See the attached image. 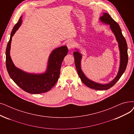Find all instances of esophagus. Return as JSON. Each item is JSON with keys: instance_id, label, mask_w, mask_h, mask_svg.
Returning <instances> with one entry per match:
<instances>
[{"instance_id": "34e87169", "label": "esophagus", "mask_w": 134, "mask_h": 134, "mask_svg": "<svg viewBox=\"0 0 134 134\" xmlns=\"http://www.w3.org/2000/svg\"><path fill=\"white\" fill-rule=\"evenodd\" d=\"M67 48L69 50H71L74 46V43L72 41H69L67 43Z\"/></svg>"}]
</instances>
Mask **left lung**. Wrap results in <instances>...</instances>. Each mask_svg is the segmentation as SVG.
Here are the masks:
<instances>
[{"instance_id": "1", "label": "left lung", "mask_w": 134, "mask_h": 134, "mask_svg": "<svg viewBox=\"0 0 134 134\" xmlns=\"http://www.w3.org/2000/svg\"><path fill=\"white\" fill-rule=\"evenodd\" d=\"M100 20L104 24L109 25V27L114 33L118 43L120 60L119 69L117 76L112 81L108 84H100L93 81L87 78L81 70V60L82 58V55L78 51V50L75 49L76 51L73 53V55L75 67H76L78 74L82 82L90 88L97 90H104L112 87L123 75L127 66V61H128V55H127V46L126 40L122 34L121 30L119 25L108 13H103V15L100 17Z\"/></svg>"}]
</instances>
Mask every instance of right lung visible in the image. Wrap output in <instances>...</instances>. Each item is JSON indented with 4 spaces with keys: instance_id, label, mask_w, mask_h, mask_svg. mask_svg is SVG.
Instances as JSON below:
<instances>
[{
    "instance_id": "right-lung-1",
    "label": "right lung",
    "mask_w": 134,
    "mask_h": 134,
    "mask_svg": "<svg viewBox=\"0 0 134 134\" xmlns=\"http://www.w3.org/2000/svg\"><path fill=\"white\" fill-rule=\"evenodd\" d=\"M22 23V16L11 33L6 49V66L10 78L20 88L32 94H38L49 91L55 85L60 77L61 64L68 50L64 45L51 52L48 60L46 71L44 73H28L17 68L11 59L10 51L12 37Z\"/></svg>"
}]
</instances>
